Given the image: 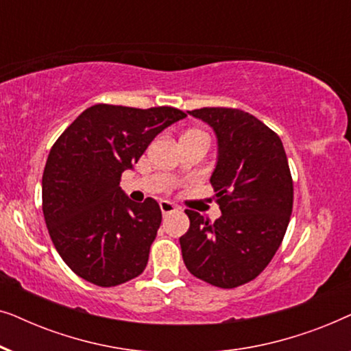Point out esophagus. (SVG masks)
<instances>
[{
  "label": "esophagus",
  "mask_w": 351,
  "mask_h": 351,
  "mask_svg": "<svg viewBox=\"0 0 351 351\" xmlns=\"http://www.w3.org/2000/svg\"><path fill=\"white\" fill-rule=\"evenodd\" d=\"M160 208H161L162 214H169V213H174V210H177V206L174 203H171V201H166V199L160 201Z\"/></svg>",
  "instance_id": "1"
}]
</instances>
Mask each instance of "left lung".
Instances as JSON below:
<instances>
[{
  "label": "left lung",
  "mask_w": 351,
  "mask_h": 351,
  "mask_svg": "<svg viewBox=\"0 0 351 351\" xmlns=\"http://www.w3.org/2000/svg\"><path fill=\"white\" fill-rule=\"evenodd\" d=\"M214 129L217 165L210 176L222 215L210 222L186 209L190 228L180 237L191 275L232 289L256 280L271 262L289 225L294 186L281 138L238 108L189 112Z\"/></svg>",
  "instance_id": "1"
}]
</instances>
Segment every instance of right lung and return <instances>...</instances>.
Returning <instances> with one entry per match:
<instances>
[{"label": "right lung", "mask_w": 351, "mask_h": 351, "mask_svg": "<svg viewBox=\"0 0 351 351\" xmlns=\"http://www.w3.org/2000/svg\"><path fill=\"white\" fill-rule=\"evenodd\" d=\"M185 117L172 107L97 104L52 145L43 214L57 252L80 278L112 287L145 270L161 209L153 198L134 203L119 182L162 129Z\"/></svg>", "instance_id": "1"}]
</instances>
